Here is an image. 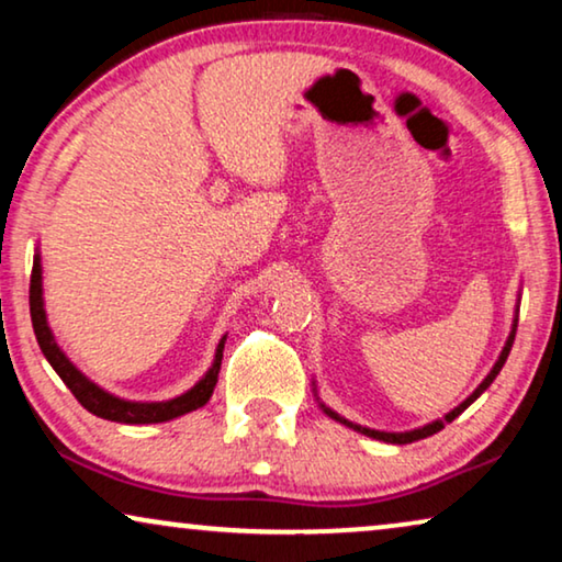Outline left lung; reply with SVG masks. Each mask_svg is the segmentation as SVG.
I'll list each match as a JSON object with an SVG mask.
<instances>
[{
  "label": "left lung",
  "instance_id": "1",
  "mask_svg": "<svg viewBox=\"0 0 562 562\" xmlns=\"http://www.w3.org/2000/svg\"><path fill=\"white\" fill-rule=\"evenodd\" d=\"M517 319H519V299H517V312H514V322H512V333H509V337H506V345H504V350H502V356H498V360L494 363V368H491L488 371V375L486 379H483L481 383H479V389L473 391L471 396L465 398L463 404H458L456 409L452 412H448L445 414L442 419H435V422H429V425H425V427H417V429H409V432H381V429H371V427H360V425H356V422H350V419H345V417H340V414L337 412H333L329 409V406H325L319 402V396H317V383H312L314 386V396H317V402H319V406H322V412L327 414V417H333L335 422H340V425H345V427H350V429H356V432H360V435H366V437H373V440H381V442H391V445H409V442H417V440H425V437H429V435H435V432H440V429L448 425V422H452L456 417H460V414H463L468 406H471L475 398H479L483 391H486L491 383H494V379L498 375V371H502L504 368V363H506V358H509V350H512V345H514V335H517Z\"/></svg>",
  "mask_w": 562,
  "mask_h": 562
}]
</instances>
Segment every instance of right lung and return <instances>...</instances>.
Masks as SVG:
<instances>
[{
	"label": "right lung",
	"mask_w": 562,
	"mask_h": 562,
	"mask_svg": "<svg viewBox=\"0 0 562 562\" xmlns=\"http://www.w3.org/2000/svg\"><path fill=\"white\" fill-rule=\"evenodd\" d=\"M30 317H33V329L41 345L43 356L48 358L53 371L60 375V381L71 389V394L79 398L83 409L97 414V417L120 422V425H158V422H168L199 409L210 402L214 386H217V375L222 366V350H225L227 335H222V340L214 350V360L202 379H199L189 391H183L181 396L168 398V402H127L97 386L94 381L87 379L79 368H76L64 350L58 348L53 329L48 327V314H45L43 302V263H41V250L33 258V276H30Z\"/></svg>",
	"instance_id": "obj_1"
}]
</instances>
